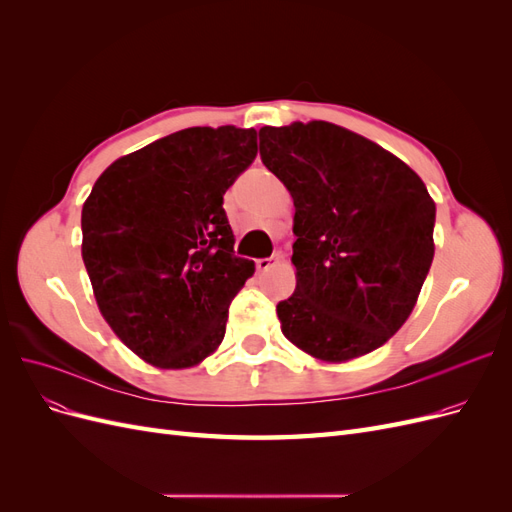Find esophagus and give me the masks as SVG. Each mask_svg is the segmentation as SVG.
Segmentation results:
<instances>
[{"label":"esophagus","mask_w":512,"mask_h":512,"mask_svg":"<svg viewBox=\"0 0 512 512\" xmlns=\"http://www.w3.org/2000/svg\"><path fill=\"white\" fill-rule=\"evenodd\" d=\"M282 260V254L280 252H275L273 256H269V258H258L256 260V269L258 271H269L273 265H277V262Z\"/></svg>","instance_id":"obj_1"}]
</instances>
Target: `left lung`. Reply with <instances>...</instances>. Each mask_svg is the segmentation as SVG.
<instances>
[{
	"label": "left lung",
	"mask_w": 512,
	"mask_h": 512,
	"mask_svg": "<svg viewBox=\"0 0 512 512\" xmlns=\"http://www.w3.org/2000/svg\"><path fill=\"white\" fill-rule=\"evenodd\" d=\"M260 160L294 200L297 288L277 303L282 331L322 361L389 342L433 260L436 205L414 170L327 121L265 126Z\"/></svg>",
	"instance_id": "obj_1"
}]
</instances>
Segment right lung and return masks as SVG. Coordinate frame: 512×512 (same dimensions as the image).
Here are the masks:
<instances>
[{
	"label": "right lung",
	"instance_id": "add662e5",
	"mask_svg": "<svg viewBox=\"0 0 512 512\" xmlns=\"http://www.w3.org/2000/svg\"><path fill=\"white\" fill-rule=\"evenodd\" d=\"M256 130L188 128L108 166L83 205V262L104 320L164 369L220 346L254 262L235 256L224 194L256 158Z\"/></svg>",
	"mask_w": 512,
	"mask_h": 512
}]
</instances>
